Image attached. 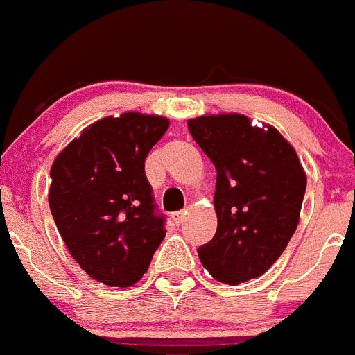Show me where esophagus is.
<instances>
[{
    "label": "esophagus",
    "mask_w": 355,
    "mask_h": 355,
    "mask_svg": "<svg viewBox=\"0 0 355 355\" xmlns=\"http://www.w3.org/2000/svg\"><path fill=\"white\" fill-rule=\"evenodd\" d=\"M171 217H173V222L176 225H181L182 222H184V217H186V211H174L173 215H171Z\"/></svg>",
    "instance_id": "1"
}]
</instances>
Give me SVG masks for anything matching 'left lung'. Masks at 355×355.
Returning a JSON list of instances; mask_svg holds the SVG:
<instances>
[{"instance_id": "8db88e82", "label": "left lung", "mask_w": 355, "mask_h": 355, "mask_svg": "<svg viewBox=\"0 0 355 355\" xmlns=\"http://www.w3.org/2000/svg\"><path fill=\"white\" fill-rule=\"evenodd\" d=\"M188 128L217 171V232L198 248L200 261L229 286L257 279L297 229L308 182L297 153L275 128L243 114L200 116Z\"/></svg>"}]
</instances>
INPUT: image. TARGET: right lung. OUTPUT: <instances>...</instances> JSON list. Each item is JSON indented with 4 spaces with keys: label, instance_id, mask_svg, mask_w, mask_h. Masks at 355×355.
Instances as JSON below:
<instances>
[{
    "label": "right lung",
    "instance_id": "obj_1",
    "mask_svg": "<svg viewBox=\"0 0 355 355\" xmlns=\"http://www.w3.org/2000/svg\"><path fill=\"white\" fill-rule=\"evenodd\" d=\"M169 119L124 112L82 131L51 167L49 208L69 254L87 275L130 287L166 237L145 159Z\"/></svg>",
    "mask_w": 355,
    "mask_h": 355
}]
</instances>
